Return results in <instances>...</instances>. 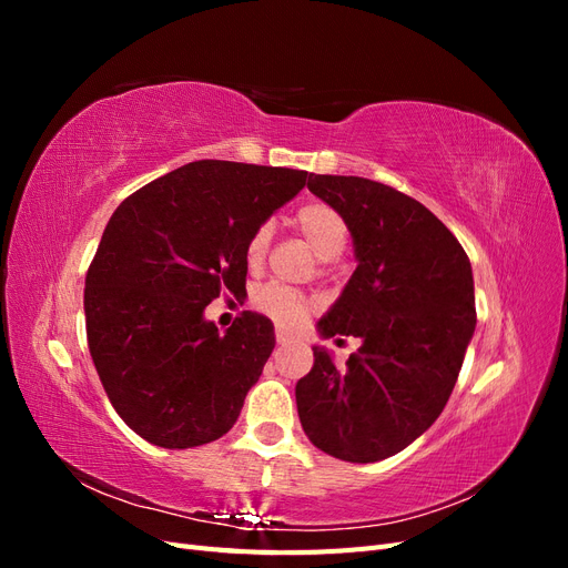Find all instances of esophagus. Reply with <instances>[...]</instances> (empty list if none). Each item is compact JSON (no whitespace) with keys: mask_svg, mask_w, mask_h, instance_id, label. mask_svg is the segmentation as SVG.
Wrapping results in <instances>:
<instances>
[{"mask_svg":"<svg viewBox=\"0 0 568 568\" xmlns=\"http://www.w3.org/2000/svg\"><path fill=\"white\" fill-rule=\"evenodd\" d=\"M274 336H277V343H280V346H286V343H288V334H286V332H282V329H277V334H274Z\"/></svg>","mask_w":568,"mask_h":568,"instance_id":"obj_1","label":"esophagus"}]
</instances>
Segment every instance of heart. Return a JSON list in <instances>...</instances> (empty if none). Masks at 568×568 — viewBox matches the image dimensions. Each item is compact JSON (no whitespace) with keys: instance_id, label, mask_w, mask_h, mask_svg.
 <instances>
[{"instance_id":"b5f03b06","label":"heart","mask_w":568,"mask_h":568,"mask_svg":"<svg viewBox=\"0 0 568 568\" xmlns=\"http://www.w3.org/2000/svg\"><path fill=\"white\" fill-rule=\"evenodd\" d=\"M294 227L305 239L307 246L320 261H334L343 253L348 244V225L343 215L334 209V205L324 201H311L301 205L294 215ZM272 227L267 222L257 225L246 244V257L248 263H261L263 255L270 246ZM253 307L257 313L267 315L272 322H277L282 329H298V326L313 315L315 303L307 298L301 291L286 288L280 284H267L257 288L253 294Z\"/></svg>"}]
</instances>
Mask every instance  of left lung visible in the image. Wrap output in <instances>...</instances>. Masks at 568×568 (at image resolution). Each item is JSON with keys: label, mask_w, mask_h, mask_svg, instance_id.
Instances as JSON below:
<instances>
[{"label": "left lung", "mask_w": 568, "mask_h": 568, "mask_svg": "<svg viewBox=\"0 0 568 568\" xmlns=\"http://www.w3.org/2000/svg\"><path fill=\"white\" fill-rule=\"evenodd\" d=\"M307 189L346 220L357 261L317 332L363 346L346 369L313 346L315 365L296 384L298 417L322 453L379 462L417 440L450 398L476 326L471 263L398 189L343 175H311Z\"/></svg>", "instance_id": "left-lung-1"}]
</instances>
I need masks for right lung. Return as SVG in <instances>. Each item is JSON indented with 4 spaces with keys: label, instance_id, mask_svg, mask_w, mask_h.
Masks as SVG:
<instances>
[{
    "label": "right lung",
    "instance_id": "1",
    "mask_svg": "<svg viewBox=\"0 0 568 568\" xmlns=\"http://www.w3.org/2000/svg\"><path fill=\"white\" fill-rule=\"evenodd\" d=\"M305 182V170L194 161L111 215L84 280L88 343L111 405L144 440L184 450L234 426L274 326L244 311L220 334L203 311L222 288L246 291L251 234Z\"/></svg>",
    "mask_w": 568,
    "mask_h": 568
}]
</instances>
